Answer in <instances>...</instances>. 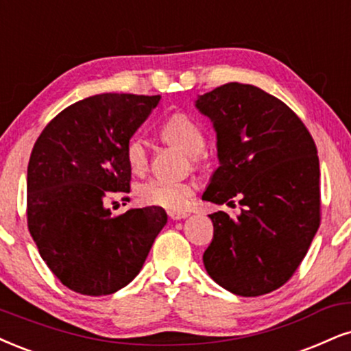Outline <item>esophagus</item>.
<instances>
[{
  "label": "esophagus",
  "instance_id": "esophagus-1",
  "mask_svg": "<svg viewBox=\"0 0 351 351\" xmlns=\"http://www.w3.org/2000/svg\"><path fill=\"white\" fill-rule=\"evenodd\" d=\"M187 216H189L187 211H169V218L174 219V221H177V219L187 218Z\"/></svg>",
  "mask_w": 351,
  "mask_h": 351
}]
</instances>
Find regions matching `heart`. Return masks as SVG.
<instances>
[{
    "instance_id": "b5f03b06",
    "label": "heart",
    "mask_w": 351,
    "mask_h": 351,
    "mask_svg": "<svg viewBox=\"0 0 351 351\" xmlns=\"http://www.w3.org/2000/svg\"><path fill=\"white\" fill-rule=\"evenodd\" d=\"M161 136L171 145L177 146L189 156H198L205 148V136L192 119L184 114H176L162 125ZM125 158L133 172H143L148 166V149L140 136H132L125 148ZM192 182L185 180L151 179L140 189V198L146 205L179 211L185 208L190 197L193 195Z\"/></svg>"
}]
</instances>
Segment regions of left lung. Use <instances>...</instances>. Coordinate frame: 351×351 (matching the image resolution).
<instances>
[{
  "mask_svg": "<svg viewBox=\"0 0 351 351\" xmlns=\"http://www.w3.org/2000/svg\"><path fill=\"white\" fill-rule=\"evenodd\" d=\"M213 123L219 166L203 200L241 213L210 215L213 241L206 271L237 296H261L291 278L321 223L319 158L301 119L252 84L228 83L198 96Z\"/></svg>",
  "mask_w": 351,
  "mask_h": 351,
  "instance_id": "obj_1",
  "label": "left lung"
}]
</instances>
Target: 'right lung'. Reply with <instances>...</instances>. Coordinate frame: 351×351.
Here are the masks:
<instances>
[{"instance_id": "right-lung-1", "label": "right lung", "mask_w": 351, "mask_h": 351, "mask_svg": "<svg viewBox=\"0 0 351 351\" xmlns=\"http://www.w3.org/2000/svg\"><path fill=\"white\" fill-rule=\"evenodd\" d=\"M161 96L97 94L43 128L27 167V224L51 274L88 296L112 295L140 274L166 226L161 206L112 216L104 198L130 192L125 148Z\"/></svg>"}]
</instances>
